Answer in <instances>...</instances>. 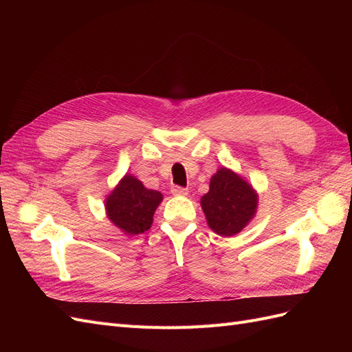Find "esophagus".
I'll return each mask as SVG.
<instances>
[{
	"label": "esophagus",
	"instance_id": "34e87169",
	"mask_svg": "<svg viewBox=\"0 0 352 352\" xmlns=\"http://www.w3.org/2000/svg\"><path fill=\"white\" fill-rule=\"evenodd\" d=\"M172 194L175 197H186L189 194V190L186 188H182V186H173L172 188Z\"/></svg>",
	"mask_w": 352,
	"mask_h": 352
}]
</instances>
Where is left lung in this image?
<instances>
[{
  "instance_id": "8db88e82",
  "label": "left lung",
  "mask_w": 352,
  "mask_h": 352,
  "mask_svg": "<svg viewBox=\"0 0 352 352\" xmlns=\"http://www.w3.org/2000/svg\"><path fill=\"white\" fill-rule=\"evenodd\" d=\"M208 228L220 236H235L257 214L258 194L241 175L220 167L210 179L208 192L201 197Z\"/></svg>"
}]
</instances>
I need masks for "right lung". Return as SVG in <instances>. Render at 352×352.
<instances>
[{"label": "right lung", "mask_w": 352, "mask_h": 352, "mask_svg": "<svg viewBox=\"0 0 352 352\" xmlns=\"http://www.w3.org/2000/svg\"><path fill=\"white\" fill-rule=\"evenodd\" d=\"M163 194L144 186L141 180L126 173L105 198V212L124 235H141L153 225L154 212Z\"/></svg>", "instance_id": "right-lung-1"}]
</instances>
